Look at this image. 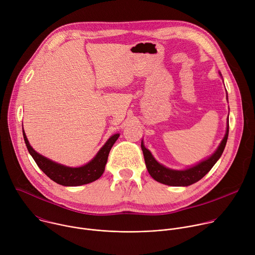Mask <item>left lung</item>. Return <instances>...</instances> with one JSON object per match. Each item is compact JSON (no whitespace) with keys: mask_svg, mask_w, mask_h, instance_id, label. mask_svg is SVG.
<instances>
[{"mask_svg":"<svg viewBox=\"0 0 255 255\" xmlns=\"http://www.w3.org/2000/svg\"><path fill=\"white\" fill-rule=\"evenodd\" d=\"M220 76L222 77L221 72ZM228 101V96H227ZM229 133V119H227V128L224 138L222 139L219 146L216 149V151L210 155L208 158L198 162L195 165H192L185 169H172L164 166L163 164L159 163L151 154V152L144 146L143 140L141 141V148L144 155L145 164L149 172V174L154 178L156 181L163 185L172 186V187H188L191 186L201 178H203L214 166V164L218 161L224 151L226 146V142L228 139Z\"/></svg>","mask_w":255,"mask_h":255,"instance_id":"8db88e82","label":"left lung"}]
</instances>
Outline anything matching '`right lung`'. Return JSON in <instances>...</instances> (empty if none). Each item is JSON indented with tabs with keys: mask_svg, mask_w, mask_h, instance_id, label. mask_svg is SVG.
I'll list each match as a JSON object with an SVG mask.
<instances>
[{
	"mask_svg": "<svg viewBox=\"0 0 255 255\" xmlns=\"http://www.w3.org/2000/svg\"><path fill=\"white\" fill-rule=\"evenodd\" d=\"M119 136L120 134L117 133L109 138L95 155V157L88 163L78 167H70L52 161L51 159L36 152L30 145L23 129V137L27 149L35 160L36 164L50 179L55 181L56 184L64 187H78L87 185L100 178L105 170L109 152H110Z\"/></svg>",
	"mask_w": 255,
	"mask_h": 255,
	"instance_id": "add662e5",
	"label": "right lung"
}]
</instances>
